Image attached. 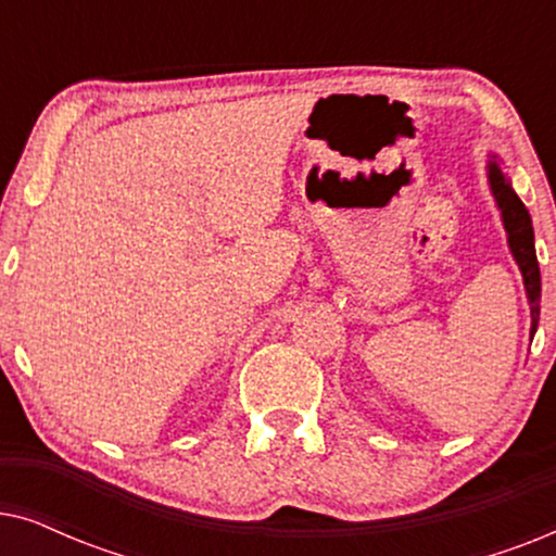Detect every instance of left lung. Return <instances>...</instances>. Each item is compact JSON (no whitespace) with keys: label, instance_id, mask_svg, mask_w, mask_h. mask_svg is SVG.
Masks as SVG:
<instances>
[{"label":"left lung","instance_id":"1","mask_svg":"<svg viewBox=\"0 0 556 556\" xmlns=\"http://www.w3.org/2000/svg\"><path fill=\"white\" fill-rule=\"evenodd\" d=\"M489 185H491L493 200H496L501 210V219H504L508 248H511L514 261L519 265L523 276V288H527V299L531 306V337H534L539 326V301H542V276H539L531 215L529 210L523 207L519 194L511 189V181L506 179V174L501 169L496 156H491L489 162Z\"/></svg>","mask_w":556,"mask_h":556}]
</instances>
